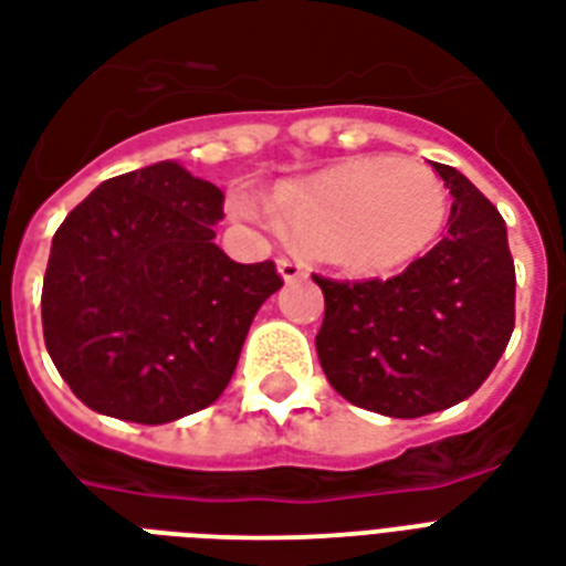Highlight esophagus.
<instances>
[{
  "label": "esophagus",
  "instance_id": "obj_1",
  "mask_svg": "<svg viewBox=\"0 0 566 566\" xmlns=\"http://www.w3.org/2000/svg\"><path fill=\"white\" fill-rule=\"evenodd\" d=\"M277 271H280V277L286 280V283H292V280H301L306 274L304 265L295 260H277Z\"/></svg>",
  "mask_w": 566,
  "mask_h": 566
}]
</instances>
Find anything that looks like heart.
Returning <instances> with one entry per match:
<instances>
[{"instance_id":"obj_1","label":"heart","mask_w":566,"mask_h":566,"mask_svg":"<svg viewBox=\"0 0 566 566\" xmlns=\"http://www.w3.org/2000/svg\"><path fill=\"white\" fill-rule=\"evenodd\" d=\"M271 209L295 242L310 244L333 269L380 277L419 260L449 218V188L416 159L357 156L313 177L280 182ZM230 212L253 227L274 218L248 188H233Z\"/></svg>"}]
</instances>
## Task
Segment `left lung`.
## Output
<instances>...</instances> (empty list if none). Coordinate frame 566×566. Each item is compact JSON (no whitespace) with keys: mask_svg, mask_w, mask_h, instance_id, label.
Here are the masks:
<instances>
[{"mask_svg":"<svg viewBox=\"0 0 566 566\" xmlns=\"http://www.w3.org/2000/svg\"><path fill=\"white\" fill-rule=\"evenodd\" d=\"M449 233L389 280L313 277L324 292L315 352L331 387L392 419L437 413L488 380L514 333L516 274L502 214L461 170Z\"/></svg>","mask_w":566,"mask_h":566,"instance_id":"1","label":"left lung"}]
</instances>
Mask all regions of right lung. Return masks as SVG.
<instances>
[{
    "label": "right lung",
    "mask_w": 566,
    "mask_h": 566,
    "mask_svg": "<svg viewBox=\"0 0 566 566\" xmlns=\"http://www.w3.org/2000/svg\"><path fill=\"white\" fill-rule=\"evenodd\" d=\"M221 188L179 161L96 186L52 239L41 315L55 369L82 405L165 424L221 396L274 262L242 265L214 244Z\"/></svg>",
    "instance_id": "1"
}]
</instances>
